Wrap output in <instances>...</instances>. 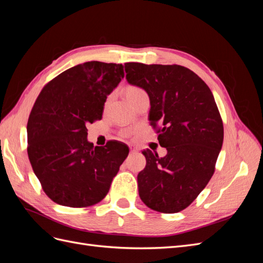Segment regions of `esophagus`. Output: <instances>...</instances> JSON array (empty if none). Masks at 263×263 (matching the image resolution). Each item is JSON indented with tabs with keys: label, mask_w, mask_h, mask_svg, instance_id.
I'll list each match as a JSON object with an SVG mask.
<instances>
[{
	"label": "esophagus",
	"mask_w": 263,
	"mask_h": 263,
	"mask_svg": "<svg viewBox=\"0 0 263 263\" xmlns=\"http://www.w3.org/2000/svg\"><path fill=\"white\" fill-rule=\"evenodd\" d=\"M129 148H130V153H132V154L137 153V151H138V148H137L136 146H134V145H132Z\"/></svg>",
	"instance_id": "esophagus-1"
}]
</instances>
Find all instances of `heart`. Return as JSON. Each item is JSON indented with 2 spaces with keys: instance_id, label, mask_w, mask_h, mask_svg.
I'll list each match as a JSON object with an SVG mask.
<instances>
[{
  "instance_id": "obj_1",
  "label": "heart",
  "mask_w": 263,
  "mask_h": 263,
  "mask_svg": "<svg viewBox=\"0 0 263 263\" xmlns=\"http://www.w3.org/2000/svg\"><path fill=\"white\" fill-rule=\"evenodd\" d=\"M137 91H140V89H138V87H135V86H132V87H128V89L126 90V94H130V93H134V92H137Z\"/></svg>"
}]
</instances>
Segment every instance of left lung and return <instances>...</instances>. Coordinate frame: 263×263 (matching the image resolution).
Segmentation results:
<instances>
[{
    "label": "left lung",
    "instance_id": "obj_1",
    "mask_svg": "<svg viewBox=\"0 0 263 263\" xmlns=\"http://www.w3.org/2000/svg\"><path fill=\"white\" fill-rule=\"evenodd\" d=\"M126 80L150 100L149 121L156 127L162 158L147 149L138 173V192L149 209L178 213L208 185L224 140V127L213 93L190 69L172 65L125 63Z\"/></svg>",
    "mask_w": 263,
    "mask_h": 263
}]
</instances>
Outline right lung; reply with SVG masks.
<instances>
[{
    "mask_svg": "<svg viewBox=\"0 0 263 263\" xmlns=\"http://www.w3.org/2000/svg\"><path fill=\"white\" fill-rule=\"evenodd\" d=\"M124 78V66L87 61L46 84L27 123L28 158L44 192L54 203L86 208L105 197L129 149L87 140L86 125L102 118L107 95Z\"/></svg>",
    "mask_w": 263,
    "mask_h": 263,
    "instance_id": "obj_1",
    "label": "right lung"
}]
</instances>
